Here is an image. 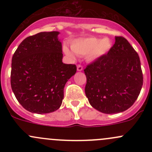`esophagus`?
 Masks as SVG:
<instances>
[{
	"instance_id": "34e87169",
	"label": "esophagus",
	"mask_w": 152,
	"mask_h": 152,
	"mask_svg": "<svg viewBox=\"0 0 152 152\" xmlns=\"http://www.w3.org/2000/svg\"><path fill=\"white\" fill-rule=\"evenodd\" d=\"M82 70H83V67H82L81 65H77V70H78V71H82Z\"/></svg>"
}]
</instances>
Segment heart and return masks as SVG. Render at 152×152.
I'll return each instance as SVG.
<instances>
[{
    "mask_svg": "<svg viewBox=\"0 0 152 152\" xmlns=\"http://www.w3.org/2000/svg\"><path fill=\"white\" fill-rule=\"evenodd\" d=\"M112 47V42L108 37L103 39L91 37L79 39L72 43L73 51L79 56H85L90 62L100 59L109 52ZM64 51L67 56L73 57V54L66 46L63 48Z\"/></svg>",
    "mask_w": 152,
    "mask_h": 152,
    "instance_id": "obj_1",
    "label": "heart"
}]
</instances>
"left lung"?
<instances>
[{"label":"left lung","instance_id":"8db88e82","mask_svg":"<svg viewBox=\"0 0 152 152\" xmlns=\"http://www.w3.org/2000/svg\"><path fill=\"white\" fill-rule=\"evenodd\" d=\"M84 71L90 105L106 114L121 113L132 106L143 82L140 57L123 37H115L108 53L87 65Z\"/></svg>","mask_w":152,"mask_h":152}]
</instances>
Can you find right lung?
I'll list each match as a JSON object with an SVG mask.
<instances>
[{
	"label": "right lung",
	"mask_w": 152,
	"mask_h": 152,
	"mask_svg": "<svg viewBox=\"0 0 152 152\" xmlns=\"http://www.w3.org/2000/svg\"><path fill=\"white\" fill-rule=\"evenodd\" d=\"M58 31L40 32L22 41L12 59L11 87L17 100L31 113L56 111L76 65L62 62Z\"/></svg>",
	"instance_id": "right-lung-1"
}]
</instances>
